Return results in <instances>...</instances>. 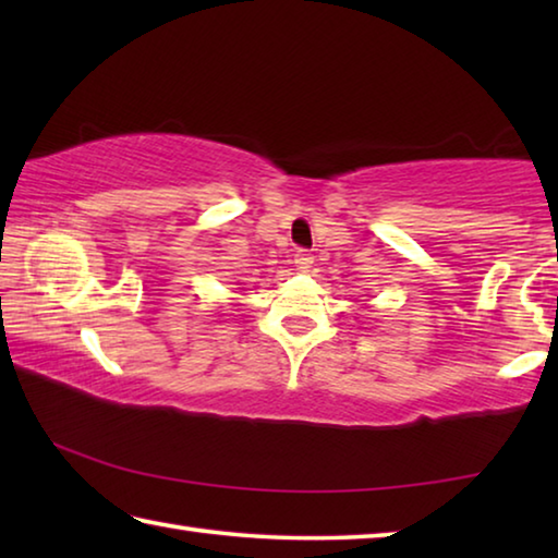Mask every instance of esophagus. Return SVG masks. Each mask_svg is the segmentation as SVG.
<instances>
[{"label":"esophagus","mask_w":558,"mask_h":558,"mask_svg":"<svg viewBox=\"0 0 558 558\" xmlns=\"http://www.w3.org/2000/svg\"><path fill=\"white\" fill-rule=\"evenodd\" d=\"M313 263H315V256L310 251H298L295 253V268L300 270V272H307L310 268H313Z\"/></svg>","instance_id":"1"}]
</instances>
